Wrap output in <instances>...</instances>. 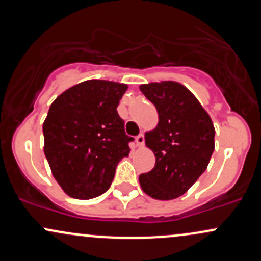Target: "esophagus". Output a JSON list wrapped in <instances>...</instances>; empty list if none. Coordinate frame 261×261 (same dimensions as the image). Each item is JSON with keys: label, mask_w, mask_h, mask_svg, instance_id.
<instances>
[{"label": "esophagus", "mask_w": 261, "mask_h": 261, "mask_svg": "<svg viewBox=\"0 0 261 261\" xmlns=\"http://www.w3.org/2000/svg\"><path fill=\"white\" fill-rule=\"evenodd\" d=\"M144 142H145L144 134H140L138 138H136V145H138V147H142L144 146Z\"/></svg>", "instance_id": "obj_1"}]
</instances>
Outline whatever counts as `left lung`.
Listing matches in <instances>:
<instances>
[{
	"mask_svg": "<svg viewBox=\"0 0 261 261\" xmlns=\"http://www.w3.org/2000/svg\"><path fill=\"white\" fill-rule=\"evenodd\" d=\"M140 90L159 114L158 126L145 134L156 163L151 171L140 175V185L153 199H176L209 165L215 128L201 103L179 82H151Z\"/></svg>",
	"mask_w": 261,
	"mask_h": 261,
	"instance_id": "left-lung-1",
	"label": "left lung"
}]
</instances>
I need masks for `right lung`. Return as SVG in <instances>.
Segmentation results:
<instances>
[{
    "label": "right lung",
    "instance_id": "right-lung-1",
    "mask_svg": "<svg viewBox=\"0 0 261 261\" xmlns=\"http://www.w3.org/2000/svg\"><path fill=\"white\" fill-rule=\"evenodd\" d=\"M127 85L89 80L62 92L43 122V151L68 196L87 200L109 190L115 170L130 153L117 105Z\"/></svg>",
    "mask_w": 261,
    "mask_h": 261
}]
</instances>
